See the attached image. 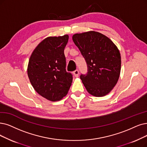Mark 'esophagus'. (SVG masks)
Segmentation results:
<instances>
[{"label": "esophagus", "instance_id": "1", "mask_svg": "<svg viewBox=\"0 0 147 147\" xmlns=\"http://www.w3.org/2000/svg\"><path fill=\"white\" fill-rule=\"evenodd\" d=\"M73 74L74 75V76L75 77H78V75H79V70L78 69H76L73 72Z\"/></svg>", "mask_w": 147, "mask_h": 147}]
</instances>
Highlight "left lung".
<instances>
[{"instance_id": "8db88e82", "label": "left lung", "mask_w": 147, "mask_h": 147, "mask_svg": "<svg viewBox=\"0 0 147 147\" xmlns=\"http://www.w3.org/2000/svg\"><path fill=\"white\" fill-rule=\"evenodd\" d=\"M72 40L84 58L87 72L80 78L86 90L95 96L108 94L118 81L120 52L110 38L95 31L76 34Z\"/></svg>"}]
</instances>
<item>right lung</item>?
I'll list each match as a JSON object with an SVG mask.
<instances>
[{
    "label": "right lung",
    "instance_id": "1",
    "mask_svg": "<svg viewBox=\"0 0 147 147\" xmlns=\"http://www.w3.org/2000/svg\"><path fill=\"white\" fill-rule=\"evenodd\" d=\"M68 40L67 35L45 38L34 50L29 60L28 75L32 87L51 101L65 96L72 83L73 75L66 71L64 54Z\"/></svg>",
    "mask_w": 147,
    "mask_h": 147
}]
</instances>
